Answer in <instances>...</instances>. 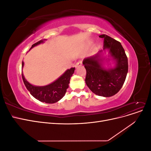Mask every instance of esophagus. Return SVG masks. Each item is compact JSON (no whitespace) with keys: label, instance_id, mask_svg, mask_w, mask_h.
Returning a JSON list of instances; mask_svg holds the SVG:
<instances>
[{"label":"esophagus","instance_id":"34e87169","mask_svg":"<svg viewBox=\"0 0 151 151\" xmlns=\"http://www.w3.org/2000/svg\"><path fill=\"white\" fill-rule=\"evenodd\" d=\"M82 63H83V62H82V60H79V62H77L76 63V65H75L76 68H77V67H79V66H81V65H82Z\"/></svg>","mask_w":151,"mask_h":151}]
</instances>
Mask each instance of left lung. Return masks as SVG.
Listing matches in <instances>:
<instances>
[{
	"mask_svg": "<svg viewBox=\"0 0 151 151\" xmlns=\"http://www.w3.org/2000/svg\"><path fill=\"white\" fill-rule=\"evenodd\" d=\"M99 37L104 38L103 50L84 59L83 63L86 70L85 81L95 94L110 97L116 94L124 84L128 72V59L119 42L106 35H101ZM106 50L109 51L108 58L102 57ZM110 60L115 63L114 67L104 68L105 62L108 63Z\"/></svg>",
	"mask_w": 151,
	"mask_h": 151,
	"instance_id": "8db88e82",
	"label": "left lung"
}]
</instances>
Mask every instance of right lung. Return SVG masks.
I'll return each instance as SVG.
<instances>
[{"mask_svg":"<svg viewBox=\"0 0 151 151\" xmlns=\"http://www.w3.org/2000/svg\"><path fill=\"white\" fill-rule=\"evenodd\" d=\"M46 39L40 40L37 43L32 45L30 49L37 46V45L43 43ZM24 62H22V68H23ZM75 67H72L70 69H67L63 74L58 78L53 81L51 84L43 86H37L30 84L27 81L22 73V80L30 94L36 99L41 102L46 103H55L60 100L66 93L68 88V84L70 83V79L72 74H74Z\"/></svg>","mask_w":151,"mask_h":151,"instance_id":"add662e5","label":"right lung"}]
</instances>
